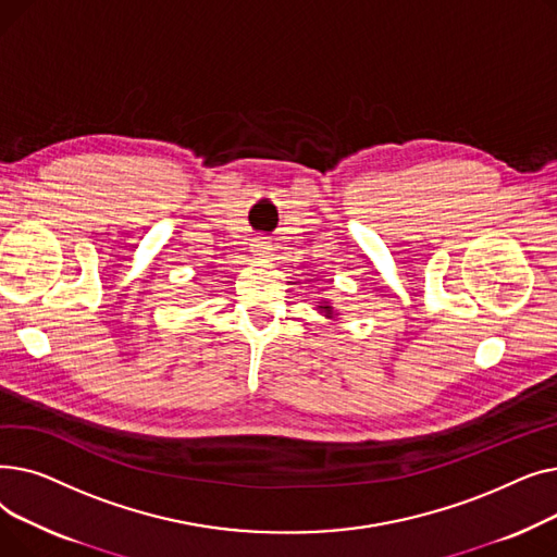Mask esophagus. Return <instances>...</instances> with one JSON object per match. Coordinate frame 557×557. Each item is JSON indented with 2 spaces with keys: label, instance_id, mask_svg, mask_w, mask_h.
I'll return each instance as SVG.
<instances>
[{
  "label": "esophagus",
  "instance_id": "1",
  "mask_svg": "<svg viewBox=\"0 0 557 557\" xmlns=\"http://www.w3.org/2000/svg\"><path fill=\"white\" fill-rule=\"evenodd\" d=\"M250 250H252V255L255 257H259V259H263V257H271V244L267 242V239H255L252 242V246H250Z\"/></svg>",
  "mask_w": 557,
  "mask_h": 557
}]
</instances>
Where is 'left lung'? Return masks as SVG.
Listing matches in <instances>:
<instances>
[{"instance_id": "8db88e82", "label": "left lung", "mask_w": 557, "mask_h": 557, "mask_svg": "<svg viewBox=\"0 0 557 557\" xmlns=\"http://www.w3.org/2000/svg\"><path fill=\"white\" fill-rule=\"evenodd\" d=\"M315 311H318V313H323V315H325V318H330V320H336V318L341 315V313L332 307V302H330V300H320V302L315 305Z\"/></svg>"}]
</instances>
